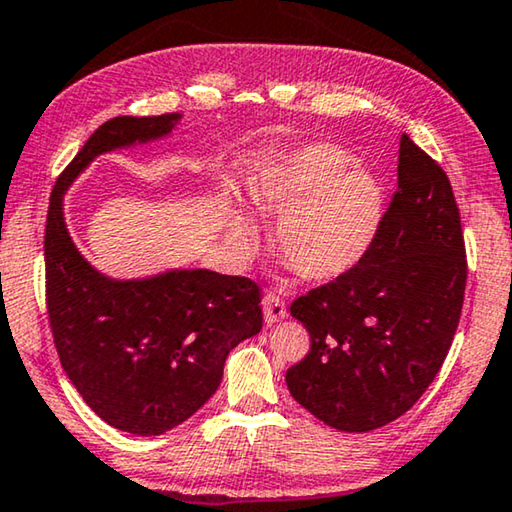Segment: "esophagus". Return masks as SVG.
<instances>
[{
    "label": "esophagus",
    "mask_w": 512,
    "mask_h": 512,
    "mask_svg": "<svg viewBox=\"0 0 512 512\" xmlns=\"http://www.w3.org/2000/svg\"><path fill=\"white\" fill-rule=\"evenodd\" d=\"M261 304H263V318L267 325H277V322L288 318L286 304H283L281 297H277L274 293H267Z\"/></svg>",
    "instance_id": "esophagus-1"
}]
</instances>
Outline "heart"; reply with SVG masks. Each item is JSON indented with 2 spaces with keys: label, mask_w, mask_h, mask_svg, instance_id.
Instances as JSON below:
<instances>
[{
  "label": "heart",
  "mask_w": 512,
  "mask_h": 512,
  "mask_svg": "<svg viewBox=\"0 0 512 512\" xmlns=\"http://www.w3.org/2000/svg\"><path fill=\"white\" fill-rule=\"evenodd\" d=\"M256 206L277 219L274 249L304 279L345 277L375 245L384 217V190L371 171L334 144H309L263 169ZM258 240L254 219L233 212L229 242L249 254Z\"/></svg>",
  "instance_id": "1"
}]
</instances>
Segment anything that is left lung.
Segmentation results:
<instances>
[{
  "instance_id": "1",
  "label": "left lung",
  "mask_w": 512,
  "mask_h": 512,
  "mask_svg": "<svg viewBox=\"0 0 512 512\" xmlns=\"http://www.w3.org/2000/svg\"><path fill=\"white\" fill-rule=\"evenodd\" d=\"M460 210L444 169L403 135L398 190L368 256L290 304L311 350L286 371L290 396L343 432L403 416L435 380L465 300Z\"/></svg>"
}]
</instances>
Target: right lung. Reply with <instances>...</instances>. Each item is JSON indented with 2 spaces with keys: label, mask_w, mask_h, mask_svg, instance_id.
I'll return each instance as SVG.
<instances>
[{
  "label": "right lung",
  "mask_w": 512,
  "mask_h": 512,
  "mask_svg": "<svg viewBox=\"0 0 512 512\" xmlns=\"http://www.w3.org/2000/svg\"><path fill=\"white\" fill-rule=\"evenodd\" d=\"M180 114L116 116L57 178L45 224L47 316L86 405L130 435H162L208 403L235 345L261 332V288L210 270L112 279L75 247L64 194L102 153L171 135Z\"/></svg>",
  "instance_id": "add662e5"
}]
</instances>
